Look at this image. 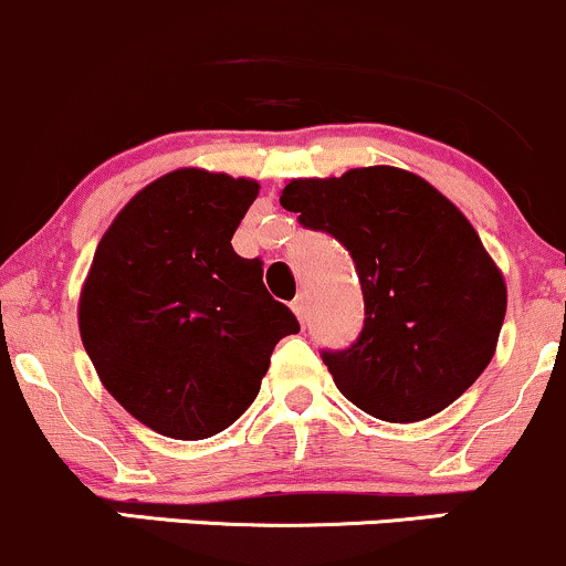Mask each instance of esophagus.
<instances>
[{
  "instance_id": "esophagus-1",
  "label": "esophagus",
  "mask_w": 566,
  "mask_h": 566,
  "mask_svg": "<svg viewBox=\"0 0 566 566\" xmlns=\"http://www.w3.org/2000/svg\"><path fill=\"white\" fill-rule=\"evenodd\" d=\"M293 312L297 314V319L301 322H306V316H308V297H306V293H301L293 301Z\"/></svg>"
}]
</instances>
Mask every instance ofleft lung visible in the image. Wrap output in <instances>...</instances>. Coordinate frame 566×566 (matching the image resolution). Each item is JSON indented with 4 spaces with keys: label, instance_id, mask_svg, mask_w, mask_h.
Returning <instances> with one entry per match:
<instances>
[{
    "label": "left lung",
    "instance_id": "1",
    "mask_svg": "<svg viewBox=\"0 0 566 566\" xmlns=\"http://www.w3.org/2000/svg\"><path fill=\"white\" fill-rule=\"evenodd\" d=\"M282 207L352 254L365 322L346 349H322L335 387L384 421L443 411L492 363L505 282L475 228L430 182L392 166L293 179Z\"/></svg>",
    "mask_w": 566,
    "mask_h": 566
}]
</instances>
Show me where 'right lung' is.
Instances as JSON below:
<instances>
[{"label": "right lung", "mask_w": 566, "mask_h": 566, "mask_svg": "<svg viewBox=\"0 0 566 566\" xmlns=\"http://www.w3.org/2000/svg\"><path fill=\"white\" fill-rule=\"evenodd\" d=\"M258 182L179 169L136 192L98 241L80 335L107 392L177 440L231 427L260 392L271 352L301 331L263 263L231 239Z\"/></svg>", "instance_id": "right-lung-1"}]
</instances>
